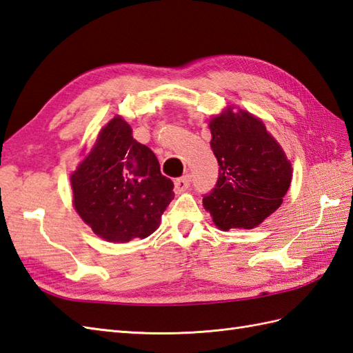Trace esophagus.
Returning <instances> with one entry per match:
<instances>
[{"mask_svg":"<svg viewBox=\"0 0 353 353\" xmlns=\"http://www.w3.org/2000/svg\"><path fill=\"white\" fill-rule=\"evenodd\" d=\"M190 183H192V178H190V175H184V176H181V178H178V179H175V192L176 193H183V192H185L188 187H190Z\"/></svg>","mask_w":353,"mask_h":353,"instance_id":"obj_1","label":"esophagus"}]
</instances>
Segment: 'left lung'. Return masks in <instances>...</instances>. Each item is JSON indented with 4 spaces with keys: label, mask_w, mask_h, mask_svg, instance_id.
I'll return each mask as SVG.
<instances>
[{
    "label": "left lung",
    "mask_w": 353,
    "mask_h": 353,
    "mask_svg": "<svg viewBox=\"0 0 353 353\" xmlns=\"http://www.w3.org/2000/svg\"><path fill=\"white\" fill-rule=\"evenodd\" d=\"M219 181L203 208L220 230L254 229L283 202L292 163L259 117L228 105L208 121Z\"/></svg>",
    "instance_id": "left-lung-1"
}]
</instances>
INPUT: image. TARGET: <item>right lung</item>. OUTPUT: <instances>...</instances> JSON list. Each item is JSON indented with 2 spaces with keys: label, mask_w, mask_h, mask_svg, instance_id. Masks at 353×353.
<instances>
[{
  "label": "right lung",
  "mask_w": 353,
  "mask_h": 353,
  "mask_svg": "<svg viewBox=\"0 0 353 353\" xmlns=\"http://www.w3.org/2000/svg\"><path fill=\"white\" fill-rule=\"evenodd\" d=\"M70 185L77 216L108 243L150 236L174 199V183L161 175L156 154L133 139L121 115L101 127Z\"/></svg>",
  "instance_id": "1"
}]
</instances>
